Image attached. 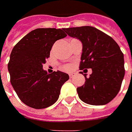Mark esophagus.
Listing matches in <instances>:
<instances>
[{"label": "esophagus", "instance_id": "1", "mask_svg": "<svg viewBox=\"0 0 132 132\" xmlns=\"http://www.w3.org/2000/svg\"><path fill=\"white\" fill-rule=\"evenodd\" d=\"M76 75V74L75 73H69V76H70V78H73Z\"/></svg>", "mask_w": 132, "mask_h": 132}]
</instances>
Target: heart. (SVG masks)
Returning a JSON list of instances; mask_svg holds the SVG:
<instances>
[{
  "instance_id": "1",
  "label": "heart",
  "mask_w": 132,
  "mask_h": 132,
  "mask_svg": "<svg viewBox=\"0 0 132 132\" xmlns=\"http://www.w3.org/2000/svg\"><path fill=\"white\" fill-rule=\"evenodd\" d=\"M62 69L63 70H68L70 69V66L68 65V64H66V65H64L63 67H62Z\"/></svg>"
}]
</instances>
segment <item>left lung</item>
I'll use <instances>...</instances> for the list:
<instances>
[{"mask_svg": "<svg viewBox=\"0 0 132 132\" xmlns=\"http://www.w3.org/2000/svg\"><path fill=\"white\" fill-rule=\"evenodd\" d=\"M83 45L79 68H92L85 83L77 88L79 98L90 105H104L120 91L125 75L124 59L119 45L106 34L92 26L64 29Z\"/></svg>", "mask_w": 132, "mask_h": 132, "instance_id": "obj_1", "label": "left lung"}]
</instances>
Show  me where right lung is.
<instances>
[{"mask_svg": "<svg viewBox=\"0 0 132 132\" xmlns=\"http://www.w3.org/2000/svg\"><path fill=\"white\" fill-rule=\"evenodd\" d=\"M64 29L37 28L26 34L13 48L8 64L13 88L26 105L44 109L59 98L68 74L54 71L48 74L43 68L54 43L67 36Z\"/></svg>", "mask_w": 132, "mask_h": 132, "instance_id": "1", "label": "right lung"}]
</instances>
